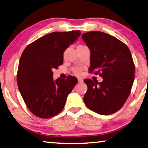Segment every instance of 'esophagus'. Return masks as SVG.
<instances>
[{
    "instance_id": "1",
    "label": "esophagus",
    "mask_w": 148,
    "mask_h": 148,
    "mask_svg": "<svg viewBox=\"0 0 148 148\" xmlns=\"http://www.w3.org/2000/svg\"><path fill=\"white\" fill-rule=\"evenodd\" d=\"M83 82V80L82 79H78V82L79 83H82Z\"/></svg>"
}]
</instances>
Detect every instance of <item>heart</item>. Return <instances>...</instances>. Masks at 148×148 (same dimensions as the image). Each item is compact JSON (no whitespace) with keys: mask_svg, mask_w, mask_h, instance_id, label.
Listing matches in <instances>:
<instances>
[{"mask_svg":"<svg viewBox=\"0 0 148 148\" xmlns=\"http://www.w3.org/2000/svg\"><path fill=\"white\" fill-rule=\"evenodd\" d=\"M84 45H78L77 47H83ZM74 73L76 75V76H79L80 74H81V69L79 68H76V69H74Z\"/></svg>","mask_w":148,"mask_h":148,"instance_id":"heart-1","label":"heart"}]
</instances>
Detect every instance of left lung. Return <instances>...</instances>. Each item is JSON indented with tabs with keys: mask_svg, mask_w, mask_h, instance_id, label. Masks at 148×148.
Listing matches in <instances>:
<instances>
[{
	"mask_svg": "<svg viewBox=\"0 0 148 148\" xmlns=\"http://www.w3.org/2000/svg\"><path fill=\"white\" fill-rule=\"evenodd\" d=\"M90 51L89 72L103 77L98 83L84 80L88 90L84 95L85 105L101 115L114 114L122 108L131 92L135 65L127 45L110 34L90 31L82 34Z\"/></svg>",
	"mask_w": 148,
	"mask_h": 148,
	"instance_id": "8db88e82",
	"label": "left lung"
}]
</instances>
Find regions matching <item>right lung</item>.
Masks as SVG:
<instances>
[{
	"label": "right lung",
	"instance_id": "obj_1",
	"mask_svg": "<svg viewBox=\"0 0 148 148\" xmlns=\"http://www.w3.org/2000/svg\"><path fill=\"white\" fill-rule=\"evenodd\" d=\"M80 35L78 30L53 32L32 42L23 51L17 83L26 106L36 116L51 118L64 108L77 79L69 76L66 79L54 81L53 70L63 64V53Z\"/></svg>",
	"mask_w": 148,
	"mask_h": 148
}]
</instances>
